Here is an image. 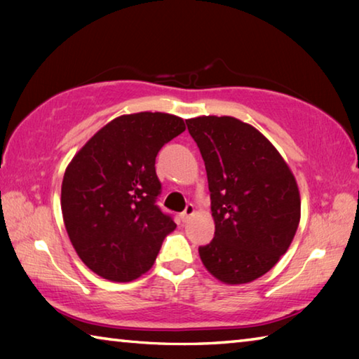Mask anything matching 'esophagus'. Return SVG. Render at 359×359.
Listing matches in <instances>:
<instances>
[{
	"mask_svg": "<svg viewBox=\"0 0 359 359\" xmlns=\"http://www.w3.org/2000/svg\"><path fill=\"white\" fill-rule=\"evenodd\" d=\"M193 214H194V205H193L191 203H188V204H187V208H185V210L182 212V214H180L182 222H188V220H190Z\"/></svg>",
	"mask_w": 359,
	"mask_h": 359,
	"instance_id": "obj_1",
	"label": "esophagus"
}]
</instances>
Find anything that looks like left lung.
Masks as SVG:
<instances>
[{"label": "left lung", "instance_id": "left-lung-1", "mask_svg": "<svg viewBox=\"0 0 359 359\" xmlns=\"http://www.w3.org/2000/svg\"><path fill=\"white\" fill-rule=\"evenodd\" d=\"M208 172L215 234L199 257L223 283L264 276L288 250L301 218L293 172L261 133L234 117L188 118Z\"/></svg>", "mask_w": 359, "mask_h": 359}]
</instances>
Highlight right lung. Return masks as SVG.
I'll return each instance as SVG.
<instances>
[{"label":"right lung","mask_w":359,"mask_h":359,"mask_svg":"<svg viewBox=\"0 0 359 359\" xmlns=\"http://www.w3.org/2000/svg\"><path fill=\"white\" fill-rule=\"evenodd\" d=\"M185 131L180 117L139 112L109 121L77 151L62 184V212L85 266L111 282H131L154 266L175 229L156 205L155 158Z\"/></svg>","instance_id":"add662e5"}]
</instances>
